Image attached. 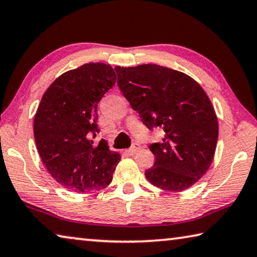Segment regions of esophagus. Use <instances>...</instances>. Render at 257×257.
Instances as JSON below:
<instances>
[{
    "mask_svg": "<svg viewBox=\"0 0 257 257\" xmlns=\"http://www.w3.org/2000/svg\"><path fill=\"white\" fill-rule=\"evenodd\" d=\"M139 150H141V145L137 144V143H135V144L132 147H130L129 150L125 151V153L129 154V155H134V154H136Z\"/></svg>",
    "mask_w": 257,
    "mask_h": 257,
    "instance_id": "1",
    "label": "esophagus"
}]
</instances>
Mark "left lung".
Segmentation results:
<instances>
[{"instance_id":"obj_1","label":"left lung","mask_w":257,"mask_h":257,"mask_svg":"<svg viewBox=\"0 0 257 257\" xmlns=\"http://www.w3.org/2000/svg\"><path fill=\"white\" fill-rule=\"evenodd\" d=\"M118 86L147 128H162L161 143L150 146L154 165L145 171L152 185L182 191L201 179L214 156L219 127L210 98L184 72L142 64L115 67Z\"/></svg>"}]
</instances>
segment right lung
Masks as SVG:
<instances>
[{
    "label": "right lung",
    "mask_w": 257,
    "mask_h": 257,
    "mask_svg": "<svg viewBox=\"0 0 257 257\" xmlns=\"http://www.w3.org/2000/svg\"><path fill=\"white\" fill-rule=\"evenodd\" d=\"M113 68L87 63L64 72L47 88L34 119L38 153L50 175L72 191L99 190L112 181L120 154L101 139L89 141L97 128V104L115 84Z\"/></svg>",
    "instance_id": "1"
}]
</instances>
